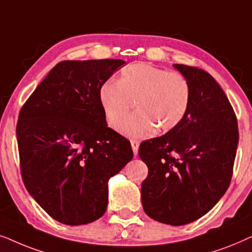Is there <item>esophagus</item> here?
<instances>
[{
    "mask_svg": "<svg viewBox=\"0 0 252 252\" xmlns=\"http://www.w3.org/2000/svg\"><path fill=\"white\" fill-rule=\"evenodd\" d=\"M131 147H132V151H133V156H137L138 154V147H139V143L136 142V140H131Z\"/></svg>",
    "mask_w": 252,
    "mask_h": 252,
    "instance_id": "34e87169",
    "label": "esophagus"
}]
</instances>
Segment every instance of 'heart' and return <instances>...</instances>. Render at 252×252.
<instances>
[{
  "instance_id": "heart-1",
  "label": "heart",
  "mask_w": 252,
  "mask_h": 252,
  "mask_svg": "<svg viewBox=\"0 0 252 252\" xmlns=\"http://www.w3.org/2000/svg\"><path fill=\"white\" fill-rule=\"evenodd\" d=\"M191 89L179 72L135 63L126 66L119 82L108 80L100 87L99 99L107 123L117 128L135 102L136 114L120 126L123 135L146 138L156 131L175 129L187 115Z\"/></svg>"
}]
</instances>
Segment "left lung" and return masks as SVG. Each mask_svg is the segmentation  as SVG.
Returning a JSON list of instances; mask_svg holds the SVG:
<instances>
[{
	"mask_svg": "<svg viewBox=\"0 0 252 252\" xmlns=\"http://www.w3.org/2000/svg\"><path fill=\"white\" fill-rule=\"evenodd\" d=\"M174 68L188 79L190 105L175 129L140 144L149 168L142 183V204L150 218L182 226L213 209L229 187L239 130L229 100L202 69Z\"/></svg>",
	"mask_w": 252,
	"mask_h": 252,
	"instance_id": "1",
	"label": "left lung"
}]
</instances>
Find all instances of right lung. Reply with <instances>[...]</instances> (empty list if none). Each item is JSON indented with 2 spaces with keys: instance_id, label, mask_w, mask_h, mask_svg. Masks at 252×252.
<instances>
[{
  "instance_id": "add662e5",
  "label": "right lung",
  "mask_w": 252,
  "mask_h": 252,
  "mask_svg": "<svg viewBox=\"0 0 252 252\" xmlns=\"http://www.w3.org/2000/svg\"><path fill=\"white\" fill-rule=\"evenodd\" d=\"M123 60L63 61L50 70L19 113L22 177L33 199L59 222H93L107 210L108 181L133 153L108 128L100 87Z\"/></svg>"
}]
</instances>
